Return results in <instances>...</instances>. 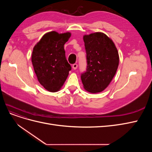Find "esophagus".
I'll list each match as a JSON object with an SVG mask.
<instances>
[{
  "label": "esophagus",
  "mask_w": 152,
  "mask_h": 152,
  "mask_svg": "<svg viewBox=\"0 0 152 152\" xmlns=\"http://www.w3.org/2000/svg\"><path fill=\"white\" fill-rule=\"evenodd\" d=\"M77 67H78V65H77V63L73 64V65H72V68H73V69H74V70H76V69L77 68Z\"/></svg>",
  "instance_id": "esophagus-1"
}]
</instances>
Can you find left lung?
I'll use <instances>...</instances> for the list:
<instances>
[{
    "mask_svg": "<svg viewBox=\"0 0 152 152\" xmlns=\"http://www.w3.org/2000/svg\"><path fill=\"white\" fill-rule=\"evenodd\" d=\"M87 68L81 73L84 89L91 93L103 91L115 75L119 63L113 41L102 32L84 36Z\"/></svg>",
    "mask_w": 152,
    "mask_h": 152,
    "instance_id": "left-lung-1",
    "label": "left lung"
}]
</instances>
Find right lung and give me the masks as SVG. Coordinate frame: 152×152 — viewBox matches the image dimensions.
Returning <instances> with one entry per match:
<instances>
[{
  "label": "right lung",
  "instance_id": "1",
  "mask_svg": "<svg viewBox=\"0 0 152 152\" xmlns=\"http://www.w3.org/2000/svg\"><path fill=\"white\" fill-rule=\"evenodd\" d=\"M71 34H45L34 48L31 62L40 84L50 92L60 89L72 67L66 59L64 45Z\"/></svg>",
  "mask_w": 152,
  "mask_h": 152
}]
</instances>
